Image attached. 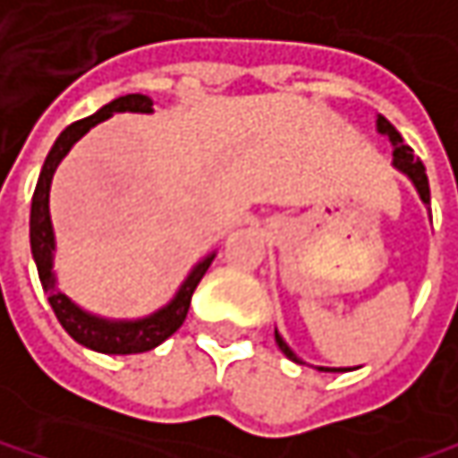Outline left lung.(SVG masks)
Returning a JSON list of instances; mask_svg holds the SVG:
<instances>
[{
    "label": "left lung",
    "mask_w": 458,
    "mask_h": 458,
    "mask_svg": "<svg viewBox=\"0 0 458 458\" xmlns=\"http://www.w3.org/2000/svg\"><path fill=\"white\" fill-rule=\"evenodd\" d=\"M377 133H383V136H388V141L394 144V167L398 173H403L414 188H417V193H420V199L425 201V204H430V183H428V173H425V165L411 154V148L403 144V139H401V133L395 131L394 125L383 117V114H377ZM275 344L280 346V352L285 353L291 361H296V364H301V359L296 356V353L291 352V346L280 338V333L275 330ZM319 372H344V369H327V367H317Z\"/></svg>",
    "instance_id": "1"
}]
</instances>
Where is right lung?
<instances>
[{
    "mask_svg": "<svg viewBox=\"0 0 458 458\" xmlns=\"http://www.w3.org/2000/svg\"><path fill=\"white\" fill-rule=\"evenodd\" d=\"M151 105L154 102L144 94H128V97H120V99L105 105L91 117H83V120L67 125L52 146V151L47 154V162L41 167L38 183L33 191V201H30V251H33V262L38 270V280L49 296V304L57 314L60 325L67 330V335L91 352L144 353L157 349L162 341H167L183 325L188 307H191V296H193L199 280L204 277V272L209 270V265L215 259V251H212L201 262H196L193 270L188 272V277L183 280V285L178 288V293L173 296V301L154 314H148V317H141V319H105V317L89 314L75 301H70L57 288V277L52 270V265H55V230H52V217H49V188H52L57 165L63 162L64 154L72 148L78 139H83L94 125L112 117L114 112L148 114V112H154Z\"/></svg>",
    "mask_w": 458,
    "mask_h": 458,
    "instance_id": "1",
    "label": "right lung"
}]
</instances>
